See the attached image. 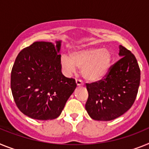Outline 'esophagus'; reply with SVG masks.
Segmentation results:
<instances>
[{"label": "esophagus", "mask_w": 149, "mask_h": 149, "mask_svg": "<svg viewBox=\"0 0 149 149\" xmlns=\"http://www.w3.org/2000/svg\"><path fill=\"white\" fill-rule=\"evenodd\" d=\"M76 85H77V86H82V85H84L83 82H82V80L78 79H76Z\"/></svg>", "instance_id": "1"}]
</instances>
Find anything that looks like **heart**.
<instances>
[{
	"label": "heart",
	"instance_id": "1",
	"mask_svg": "<svg viewBox=\"0 0 149 149\" xmlns=\"http://www.w3.org/2000/svg\"><path fill=\"white\" fill-rule=\"evenodd\" d=\"M112 61V55L107 49L91 48L72 52L70 58L61 57V65L66 74L70 75L76 67L82 69L83 77L89 81H98L108 73Z\"/></svg>",
	"mask_w": 149,
	"mask_h": 149
}]
</instances>
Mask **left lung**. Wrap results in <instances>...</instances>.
I'll use <instances>...</instances> for the list:
<instances>
[{"label": "left lung", "mask_w": 149, "mask_h": 149, "mask_svg": "<svg viewBox=\"0 0 149 149\" xmlns=\"http://www.w3.org/2000/svg\"><path fill=\"white\" fill-rule=\"evenodd\" d=\"M121 58L98 82L86 84L88 98L85 109L92 119L111 121L130 109L136 97L140 69L131 52L119 46Z\"/></svg>", "instance_id": "8db88e82"}]
</instances>
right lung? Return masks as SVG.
Returning a JSON list of instances; mask_svg holds the SVG:
<instances>
[{"label":"right lung","instance_id":"1","mask_svg":"<svg viewBox=\"0 0 149 149\" xmlns=\"http://www.w3.org/2000/svg\"><path fill=\"white\" fill-rule=\"evenodd\" d=\"M61 41L34 42L15 58L10 86L19 110L37 120L58 117L76 88L74 79L61 73Z\"/></svg>","mask_w":149,"mask_h":149}]
</instances>
